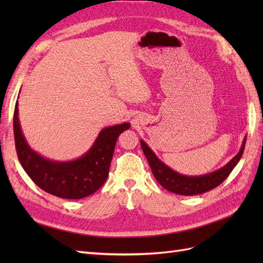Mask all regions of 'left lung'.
Here are the masks:
<instances>
[{
	"mask_svg": "<svg viewBox=\"0 0 263 263\" xmlns=\"http://www.w3.org/2000/svg\"><path fill=\"white\" fill-rule=\"evenodd\" d=\"M246 139L247 136L242 141V146L239 153H238L226 165L212 173L198 177L183 176V174L176 172L171 168H169L168 165H165L162 161L159 160L154 151L148 147V145L144 140H140V145L149 162L151 171H153L156 180L159 182V184L172 193L189 196L208 192V191L215 189L218 186L220 183L224 182L228 178L230 172L233 171L236 164L239 162L240 158L243 154Z\"/></svg>",
	"mask_w": 263,
	"mask_h": 263,
	"instance_id": "left-lung-1",
	"label": "left lung"
}]
</instances>
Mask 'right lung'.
Instances as JSON below:
<instances>
[{
	"mask_svg": "<svg viewBox=\"0 0 263 263\" xmlns=\"http://www.w3.org/2000/svg\"><path fill=\"white\" fill-rule=\"evenodd\" d=\"M17 102L14 109V138L18 160L37 186L67 200H80L93 194L107 179L116 141L129 123L102 129L91 149L73 161H52L30 149L21 129Z\"/></svg>",
	"mask_w": 263,
	"mask_h": 263,
	"instance_id": "right-lung-1",
	"label": "right lung"
}]
</instances>
